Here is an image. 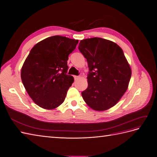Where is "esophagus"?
Here are the masks:
<instances>
[{
	"instance_id": "34e87169",
	"label": "esophagus",
	"mask_w": 157,
	"mask_h": 157,
	"mask_svg": "<svg viewBox=\"0 0 157 157\" xmlns=\"http://www.w3.org/2000/svg\"><path fill=\"white\" fill-rule=\"evenodd\" d=\"M74 79H75V80H76V79H78L79 78V76H77V75H74Z\"/></svg>"
}]
</instances>
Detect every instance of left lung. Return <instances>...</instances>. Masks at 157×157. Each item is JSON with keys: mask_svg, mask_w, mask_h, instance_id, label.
Returning a JSON list of instances; mask_svg holds the SVG:
<instances>
[{"mask_svg": "<svg viewBox=\"0 0 157 157\" xmlns=\"http://www.w3.org/2000/svg\"><path fill=\"white\" fill-rule=\"evenodd\" d=\"M78 48L90 71L88 87L82 92L83 100L94 111H106L120 101L128 88L131 77L129 64L122 49L107 39H83Z\"/></svg>", "mask_w": 157, "mask_h": 157, "instance_id": "1", "label": "left lung"}]
</instances>
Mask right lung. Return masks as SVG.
<instances>
[{
    "label": "right lung",
    "instance_id": "1",
    "mask_svg": "<svg viewBox=\"0 0 157 157\" xmlns=\"http://www.w3.org/2000/svg\"><path fill=\"white\" fill-rule=\"evenodd\" d=\"M78 40L55 36L37 43L30 50L21 68L22 82L35 103L44 109L62 104L74 78L67 75L68 56Z\"/></svg>",
    "mask_w": 157,
    "mask_h": 157
}]
</instances>
